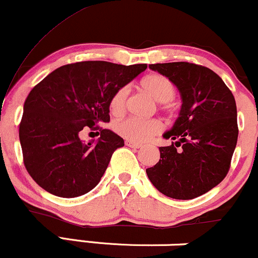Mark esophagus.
Segmentation results:
<instances>
[{
  "label": "esophagus",
  "instance_id": "34e87169",
  "mask_svg": "<svg viewBox=\"0 0 258 258\" xmlns=\"http://www.w3.org/2000/svg\"><path fill=\"white\" fill-rule=\"evenodd\" d=\"M126 146L130 148H133V149H139V148H142V144L133 143V142H130V141H126Z\"/></svg>",
  "mask_w": 258,
  "mask_h": 258
}]
</instances>
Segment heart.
Masks as SVG:
<instances>
[{
  "instance_id": "heart-1",
  "label": "heart",
  "mask_w": 258,
  "mask_h": 258,
  "mask_svg": "<svg viewBox=\"0 0 258 258\" xmlns=\"http://www.w3.org/2000/svg\"><path fill=\"white\" fill-rule=\"evenodd\" d=\"M141 86L147 91L156 102L162 103V108H168V102H171L176 96V87L173 82L167 76L161 74H150L142 79ZM130 90L127 86L120 87L112 94L110 99V111L114 115H121L126 109L127 98ZM114 130L121 137L133 143H144L154 137L156 133L162 130L161 121L158 119H137V117H126L116 121L114 123Z\"/></svg>"
}]
</instances>
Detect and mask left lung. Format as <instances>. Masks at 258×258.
I'll return each mask as SVG.
<instances>
[{"mask_svg": "<svg viewBox=\"0 0 258 258\" xmlns=\"http://www.w3.org/2000/svg\"><path fill=\"white\" fill-rule=\"evenodd\" d=\"M167 76L182 98L179 116L160 147V160L147 168L148 178L168 198L189 200L220 184L230 167L238 141L236 104L233 93L217 74L186 61L149 64Z\"/></svg>", "mask_w": 258, "mask_h": 258, "instance_id": "8db88e82", "label": "left lung"}]
</instances>
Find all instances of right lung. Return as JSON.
Segmentation results:
<instances>
[{"instance_id": "add662e5", "label": "right lung", "mask_w": 258, "mask_h": 258, "mask_svg": "<svg viewBox=\"0 0 258 258\" xmlns=\"http://www.w3.org/2000/svg\"><path fill=\"white\" fill-rule=\"evenodd\" d=\"M147 69L102 60L63 65L30 91L24 103L19 139L24 165L41 188L60 198L92 190L123 139L96 126L109 122L112 94ZM86 126L101 137L86 145L78 133Z\"/></svg>"}]
</instances>
